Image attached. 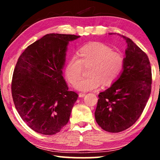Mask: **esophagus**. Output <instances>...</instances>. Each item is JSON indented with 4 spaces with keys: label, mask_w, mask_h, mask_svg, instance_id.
Instances as JSON below:
<instances>
[{
    "label": "esophagus",
    "mask_w": 160,
    "mask_h": 160,
    "mask_svg": "<svg viewBox=\"0 0 160 160\" xmlns=\"http://www.w3.org/2000/svg\"><path fill=\"white\" fill-rule=\"evenodd\" d=\"M85 94H86V93H85V92H80V93H79V97H85Z\"/></svg>",
    "instance_id": "34e87169"
}]
</instances>
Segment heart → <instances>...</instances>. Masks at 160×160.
I'll return each mask as SVG.
<instances>
[{
  "label": "heart",
  "instance_id": "b5f03b06",
  "mask_svg": "<svg viewBox=\"0 0 160 160\" xmlns=\"http://www.w3.org/2000/svg\"><path fill=\"white\" fill-rule=\"evenodd\" d=\"M77 56L69 59L66 66V75L69 82L74 85L82 76L83 66L91 65L88 78H83L75 85L80 91H90L99 89L102 83L109 85L116 80L123 66L121 53L113 52L107 46L93 43L80 48Z\"/></svg>",
  "mask_w": 160,
  "mask_h": 160
}]
</instances>
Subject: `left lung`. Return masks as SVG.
I'll return each mask as SVG.
<instances>
[{
  "mask_svg": "<svg viewBox=\"0 0 160 160\" xmlns=\"http://www.w3.org/2000/svg\"><path fill=\"white\" fill-rule=\"evenodd\" d=\"M122 37L128 46L123 70L109 88L99 93L94 112L98 125L110 132L123 131L133 125L151 92L152 70L147 54L131 39Z\"/></svg>",
  "mask_w": 160,
  "mask_h": 160,
  "instance_id": "obj_1",
  "label": "left lung"
}]
</instances>
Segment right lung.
<instances>
[{
    "label": "right lung",
    "instance_id": "obj_1",
    "mask_svg": "<svg viewBox=\"0 0 160 160\" xmlns=\"http://www.w3.org/2000/svg\"><path fill=\"white\" fill-rule=\"evenodd\" d=\"M79 37L48 34L18 58L12 80L13 102L24 122L37 132L54 135L68 122L78 95L68 90L62 70L69 42Z\"/></svg>",
    "mask_w": 160,
    "mask_h": 160
}]
</instances>
